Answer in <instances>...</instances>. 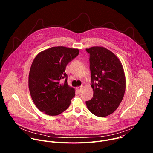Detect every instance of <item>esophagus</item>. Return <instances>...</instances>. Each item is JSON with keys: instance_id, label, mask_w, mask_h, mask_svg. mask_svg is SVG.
<instances>
[{"instance_id": "obj_1", "label": "esophagus", "mask_w": 153, "mask_h": 153, "mask_svg": "<svg viewBox=\"0 0 153 153\" xmlns=\"http://www.w3.org/2000/svg\"><path fill=\"white\" fill-rule=\"evenodd\" d=\"M82 86H80L79 87H77L76 88V90H77V92L78 94H80L82 91Z\"/></svg>"}]
</instances>
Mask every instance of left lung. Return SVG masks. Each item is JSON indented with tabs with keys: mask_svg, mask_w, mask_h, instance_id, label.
<instances>
[{
	"mask_svg": "<svg viewBox=\"0 0 153 153\" xmlns=\"http://www.w3.org/2000/svg\"><path fill=\"white\" fill-rule=\"evenodd\" d=\"M90 54V69L93 97L86 101L88 110L103 117L116 111L125 91V77L121 62L109 50L102 47L86 49Z\"/></svg>",
	"mask_w": 153,
	"mask_h": 153,
	"instance_id": "obj_1",
	"label": "left lung"
}]
</instances>
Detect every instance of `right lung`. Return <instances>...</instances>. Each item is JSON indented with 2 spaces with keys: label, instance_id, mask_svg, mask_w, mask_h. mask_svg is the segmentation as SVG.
<instances>
[{
  "label": "right lung",
  "instance_id": "1",
  "mask_svg": "<svg viewBox=\"0 0 153 153\" xmlns=\"http://www.w3.org/2000/svg\"><path fill=\"white\" fill-rule=\"evenodd\" d=\"M79 54L78 49L55 47L40 52L34 59L28 86L33 101L41 112L57 116L70 105L75 90L68 85L65 69Z\"/></svg>",
  "mask_w": 153,
  "mask_h": 153
}]
</instances>
